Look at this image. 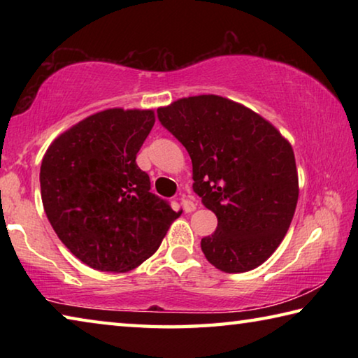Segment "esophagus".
Instances as JSON below:
<instances>
[{"label":"esophagus","instance_id":"obj_1","mask_svg":"<svg viewBox=\"0 0 358 358\" xmlns=\"http://www.w3.org/2000/svg\"><path fill=\"white\" fill-rule=\"evenodd\" d=\"M180 201H181V205H183V210L186 211V213H191V211H194L197 208V203L192 201V199H189V197H186L185 194L183 196L180 197Z\"/></svg>","mask_w":358,"mask_h":358}]
</instances>
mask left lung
<instances>
[{"mask_svg": "<svg viewBox=\"0 0 358 358\" xmlns=\"http://www.w3.org/2000/svg\"><path fill=\"white\" fill-rule=\"evenodd\" d=\"M192 161V189L217 217L202 238L211 265L243 273L262 265L289 230L299 201L292 145L251 108L216 94L157 108Z\"/></svg>", "mask_w": 358, "mask_h": 358, "instance_id": "left-lung-1", "label": "left lung"}]
</instances>
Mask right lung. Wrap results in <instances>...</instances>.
<instances>
[{
  "label": "right lung",
  "mask_w": 358,
  "mask_h": 358,
  "mask_svg": "<svg viewBox=\"0 0 358 358\" xmlns=\"http://www.w3.org/2000/svg\"><path fill=\"white\" fill-rule=\"evenodd\" d=\"M153 110L107 108L47 148L41 166L45 215L63 245L99 271L124 273L153 256L181 215L150 192L136 162Z\"/></svg>",
  "instance_id": "add662e5"
}]
</instances>
